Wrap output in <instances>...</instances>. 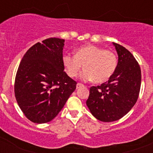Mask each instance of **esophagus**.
<instances>
[{
	"mask_svg": "<svg viewBox=\"0 0 153 153\" xmlns=\"http://www.w3.org/2000/svg\"><path fill=\"white\" fill-rule=\"evenodd\" d=\"M84 86L83 84L79 83V82H78V83H77V85H76V87H77V89H79V88H80V87H82V86Z\"/></svg>",
	"mask_w": 153,
	"mask_h": 153,
	"instance_id": "34e87169",
	"label": "esophagus"
}]
</instances>
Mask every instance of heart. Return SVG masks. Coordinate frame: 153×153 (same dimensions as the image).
<instances>
[{"label":"heart","mask_w":153,"mask_h":153,"mask_svg":"<svg viewBox=\"0 0 153 153\" xmlns=\"http://www.w3.org/2000/svg\"><path fill=\"white\" fill-rule=\"evenodd\" d=\"M62 61L70 77H76L83 67L85 71L82 73V79L93 80L96 83L108 81L117 67V58L114 51L91 44L79 48L75 55L66 53Z\"/></svg>","instance_id":"obj_1"}]
</instances>
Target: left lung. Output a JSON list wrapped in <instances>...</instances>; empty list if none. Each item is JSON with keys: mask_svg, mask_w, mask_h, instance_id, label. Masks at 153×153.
I'll return each instance as SVG.
<instances>
[{"mask_svg": "<svg viewBox=\"0 0 153 153\" xmlns=\"http://www.w3.org/2000/svg\"><path fill=\"white\" fill-rule=\"evenodd\" d=\"M115 46L118 62L113 76L101 86H91L86 105L101 121H117L130 111L137 101L141 83L140 65L132 53L120 44Z\"/></svg>", "mask_w": 153, "mask_h": 153, "instance_id": "1", "label": "left lung"}]
</instances>
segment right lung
Wrapping results in <instances>:
<instances>
[{
  "label": "right lung",
  "instance_id": "obj_1",
  "mask_svg": "<svg viewBox=\"0 0 153 153\" xmlns=\"http://www.w3.org/2000/svg\"><path fill=\"white\" fill-rule=\"evenodd\" d=\"M63 46L64 39H44L31 47L20 62L15 97L25 117L34 123L55 118L76 89V82L64 71Z\"/></svg>",
  "mask_w": 153,
  "mask_h": 153
}]
</instances>
